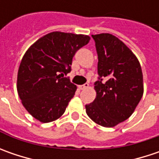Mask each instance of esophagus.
<instances>
[{
    "label": "esophagus",
    "instance_id": "obj_1",
    "mask_svg": "<svg viewBox=\"0 0 159 159\" xmlns=\"http://www.w3.org/2000/svg\"><path fill=\"white\" fill-rule=\"evenodd\" d=\"M89 87V84H84V85H80V86H79V89L80 90H84V89H88Z\"/></svg>",
    "mask_w": 159,
    "mask_h": 159
}]
</instances>
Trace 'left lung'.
Returning <instances> with one entry per match:
<instances>
[{
  "label": "left lung",
  "instance_id": "8db88e82",
  "mask_svg": "<svg viewBox=\"0 0 159 159\" xmlns=\"http://www.w3.org/2000/svg\"><path fill=\"white\" fill-rule=\"evenodd\" d=\"M92 37L100 80L95 83L96 96L86 105V112L96 124L113 127L131 116L143 97L142 67L131 49L116 36L100 34Z\"/></svg>",
  "mask_w": 159,
  "mask_h": 159
}]
</instances>
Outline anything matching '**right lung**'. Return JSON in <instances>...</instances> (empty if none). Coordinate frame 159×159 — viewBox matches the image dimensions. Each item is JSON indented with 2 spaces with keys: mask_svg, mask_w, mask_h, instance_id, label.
<instances>
[{
  "mask_svg": "<svg viewBox=\"0 0 159 159\" xmlns=\"http://www.w3.org/2000/svg\"><path fill=\"white\" fill-rule=\"evenodd\" d=\"M84 34L52 32L36 40L25 53L17 72L16 89L22 104L34 119L48 123L65 111L77 87L65 78L72 57L87 45Z\"/></svg>",
  "mask_w": 159,
  "mask_h": 159,
  "instance_id": "1",
  "label": "right lung"
}]
</instances>
